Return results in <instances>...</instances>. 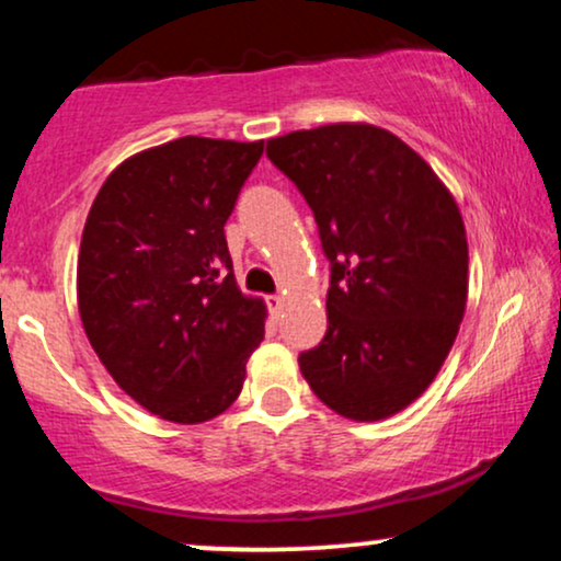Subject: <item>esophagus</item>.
<instances>
[{
    "mask_svg": "<svg viewBox=\"0 0 561 561\" xmlns=\"http://www.w3.org/2000/svg\"><path fill=\"white\" fill-rule=\"evenodd\" d=\"M266 306H268V311L274 313V317H279L282 306H285V300H282V295H266Z\"/></svg>",
    "mask_w": 561,
    "mask_h": 561,
    "instance_id": "34e87169",
    "label": "esophagus"
}]
</instances>
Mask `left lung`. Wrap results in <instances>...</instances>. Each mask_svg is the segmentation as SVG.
<instances>
[{
	"label": "left lung",
	"mask_w": 561,
	"mask_h": 561,
	"mask_svg": "<svg viewBox=\"0 0 561 561\" xmlns=\"http://www.w3.org/2000/svg\"><path fill=\"white\" fill-rule=\"evenodd\" d=\"M300 190L330 261L327 334L298 356L332 411L356 422L398 414L430 388L467 306L459 205L405 141L369 124L268 139Z\"/></svg>",
	"instance_id": "1"
}]
</instances>
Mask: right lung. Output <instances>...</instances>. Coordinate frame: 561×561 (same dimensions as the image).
Wrapping results in <instances>:
<instances>
[{
  "label": "right lung",
  "mask_w": 561,
  "mask_h": 561,
  "mask_svg": "<svg viewBox=\"0 0 561 561\" xmlns=\"http://www.w3.org/2000/svg\"><path fill=\"white\" fill-rule=\"evenodd\" d=\"M263 141L182 137L139 152L96 192L79 250V313L111 377L169 422L240 396L266 306L244 298L224 224Z\"/></svg>",
  "instance_id": "add662e5"
}]
</instances>
